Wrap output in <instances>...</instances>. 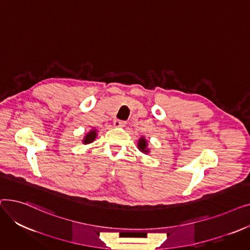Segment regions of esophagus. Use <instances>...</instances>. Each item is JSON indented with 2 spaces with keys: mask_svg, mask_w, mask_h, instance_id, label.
I'll use <instances>...</instances> for the list:
<instances>
[{
  "mask_svg": "<svg viewBox=\"0 0 250 250\" xmlns=\"http://www.w3.org/2000/svg\"><path fill=\"white\" fill-rule=\"evenodd\" d=\"M113 125L115 127H124L125 125V122H123V121H120V120H115L113 122Z\"/></svg>",
  "mask_w": 250,
  "mask_h": 250,
  "instance_id": "obj_1",
  "label": "esophagus"
}]
</instances>
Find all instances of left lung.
Listing matches in <instances>:
<instances>
[{"mask_svg": "<svg viewBox=\"0 0 250 250\" xmlns=\"http://www.w3.org/2000/svg\"><path fill=\"white\" fill-rule=\"evenodd\" d=\"M138 149L146 155L150 153V149L148 148V141L144 136L140 137V139L138 140Z\"/></svg>", "mask_w": 250, "mask_h": 250, "instance_id": "left-lung-1", "label": "left lung"}]
</instances>
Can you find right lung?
<instances>
[{"label":"right lung","instance_id":"1","mask_svg":"<svg viewBox=\"0 0 250 250\" xmlns=\"http://www.w3.org/2000/svg\"><path fill=\"white\" fill-rule=\"evenodd\" d=\"M97 132L98 130L95 128V127H92L89 132L84 136L83 140H82V143L84 144V145H87V144H91L93 143L97 137Z\"/></svg>","mask_w":250,"mask_h":250}]
</instances>
